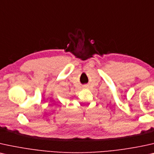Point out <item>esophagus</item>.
I'll list each match as a JSON object with an SVG mask.
<instances>
[{"mask_svg": "<svg viewBox=\"0 0 154 154\" xmlns=\"http://www.w3.org/2000/svg\"><path fill=\"white\" fill-rule=\"evenodd\" d=\"M84 87H85V88H87V87H88V86H87V85H85V86H84Z\"/></svg>", "mask_w": 154, "mask_h": 154, "instance_id": "esophagus-1", "label": "esophagus"}]
</instances>
